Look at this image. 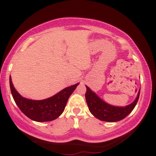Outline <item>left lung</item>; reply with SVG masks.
I'll return each mask as SVG.
<instances>
[{"instance_id": "left-lung-1", "label": "left lung", "mask_w": 156, "mask_h": 156, "mask_svg": "<svg viewBox=\"0 0 156 156\" xmlns=\"http://www.w3.org/2000/svg\"><path fill=\"white\" fill-rule=\"evenodd\" d=\"M86 87L87 92L85 94V97L89 112L100 120L111 122L122 120L126 117L135 108L140 94L139 90L136 98L131 104L125 107H118L106 103L97 95L95 93L93 92L87 86H86Z\"/></svg>"}]
</instances>
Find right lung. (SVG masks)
I'll return each instance as SVG.
<instances>
[{
	"label": "right lung",
	"instance_id": "1",
	"mask_svg": "<svg viewBox=\"0 0 156 156\" xmlns=\"http://www.w3.org/2000/svg\"><path fill=\"white\" fill-rule=\"evenodd\" d=\"M9 84L11 92L16 104L25 115L36 122H48L54 120L62 114L68 98L79 83L67 87L51 98L42 101L23 98L14 87L11 76Z\"/></svg>",
	"mask_w": 156,
	"mask_h": 156
}]
</instances>
